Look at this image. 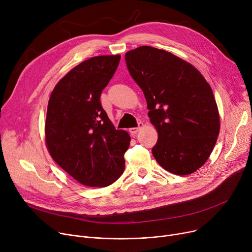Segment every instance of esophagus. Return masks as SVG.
<instances>
[{
	"label": "esophagus",
	"mask_w": 252,
	"mask_h": 252,
	"mask_svg": "<svg viewBox=\"0 0 252 252\" xmlns=\"http://www.w3.org/2000/svg\"><path fill=\"white\" fill-rule=\"evenodd\" d=\"M143 126V123H141V122H139L138 123V127H134V128H130L129 129V132H130V134L132 135V136H135V134H137V132L140 130V128Z\"/></svg>",
	"instance_id": "34e87169"
}]
</instances>
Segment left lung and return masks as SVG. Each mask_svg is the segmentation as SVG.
<instances>
[{
  "instance_id": "obj_1",
  "label": "left lung",
  "mask_w": 252,
  "mask_h": 252,
  "mask_svg": "<svg viewBox=\"0 0 252 252\" xmlns=\"http://www.w3.org/2000/svg\"><path fill=\"white\" fill-rule=\"evenodd\" d=\"M125 59L158 131L156 160L175 175L194 173L210 158L220 133L211 85L193 65L165 50L142 46Z\"/></svg>"
}]
</instances>
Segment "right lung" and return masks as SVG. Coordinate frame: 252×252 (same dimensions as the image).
Instances as JSON below:
<instances>
[{
	"instance_id": "add662e5",
	"label": "right lung",
	"mask_w": 252,
	"mask_h": 252,
	"mask_svg": "<svg viewBox=\"0 0 252 252\" xmlns=\"http://www.w3.org/2000/svg\"><path fill=\"white\" fill-rule=\"evenodd\" d=\"M121 56H96L71 69L51 93L44 136L57 164L80 184L107 187L120 178L130 144L100 105Z\"/></svg>"
}]
</instances>
